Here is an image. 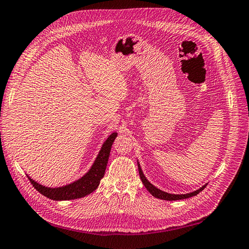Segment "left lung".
Returning <instances> with one entry per match:
<instances>
[{"mask_svg": "<svg viewBox=\"0 0 249 249\" xmlns=\"http://www.w3.org/2000/svg\"><path fill=\"white\" fill-rule=\"evenodd\" d=\"M137 163H138V169H139V174H140V178L142 183L145 186V188L149 190V193L153 196V197L158 198V199H161V200H168V201H174V200H182V199H187L190 197H194V196L198 195L200 192H202V190L205 188L206 184H204L203 186H201L199 189H196L195 192L192 193H188V194H170V193H167V192H163V190L157 188L156 186H154L149 179L146 178V177L144 176L143 171H142L141 166L139 161L137 160Z\"/></svg>", "mask_w": 249, "mask_h": 249, "instance_id": "left-lung-1", "label": "left lung"}]
</instances>
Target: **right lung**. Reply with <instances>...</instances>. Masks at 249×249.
<instances>
[{
  "instance_id": "add662e5",
  "label": "right lung",
  "mask_w": 249,
  "mask_h": 249,
  "mask_svg": "<svg viewBox=\"0 0 249 249\" xmlns=\"http://www.w3.org/2000/svg\"><path fill=\"white\" fill-rule=\"evenodd\" d=\"M116 136H118V133H112L109 135L108 138L105 140L102 147H100L98 154L96 158H95L93 165L89 169V171L84 173L81 178H79L76 181L70 184L63 185V186L48 187L34 181L29 174H26V176H28L30 182L33 184V186L41 195H44L45 197L51 200L64 201L86 197V196L93 193L98 187L100 179L104 178L109 160L111 146H112Z\"/></svg>"
}]
</instances>
